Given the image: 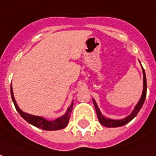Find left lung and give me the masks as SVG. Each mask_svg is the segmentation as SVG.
Returning <instances> with one entry per match:
<instances>
[{
	"instance_id": "obj_1",
	"label": "left lung",
	"mask_w": 156,
	"mask_h": 156,
	"mask_svg": "<svg viewBox=\"0 0 156 156\" xmlns=\"http://www.w3.org/2000/svg\"><path fill=\"white\" fill-rule=\"evenodd\" d=\"M141 65V64H140ZM141 68H142V72H143V91L142 94H141V97L140 98L139 101L137 102V104L136 105V107H134L133 111L131 112V113L127 116L125 118L120 120H113L110 119V118H107L105 117L101 113V112L99 110L98 107V104L95 101V100L93 98V104H94V107H95L96 112H97V115H98V118L99 122L101 123V125L104 126L106 127H119V126H122L127 124L128 122H131V120L133 119L135 116H136L138 112L140 110V108L142 107L143 104H144V101L146 100V90H147V84H146V73H145V70L143 69L142 65H141Z\"/></svg>"
}]
</instances>
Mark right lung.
<instances>
[{"label":"right lung","instance_id":"right-lung-1","mask_svg":"<svg viewBox=\"0 0 156 156\" xmlns=\"http://www.w3.org/2000/svg\"><path fill=\"white\" fill-rule=\"evenodd\" d=\"M10 94H11V98L14 102L15 107L19 112L20 115L22 116L23 118L29 122L31 125L34 126L38 128H40L42 130H45V131H57V130H61L63 128L66 127L68 123H69V118L71 116V112L73 111V101L70 105V107L67 109V112L63 114V116L60 117H58L57 119L53 120V121H49V120L44 118L42 116H34L31 114H28L26 112H24L21 109H20L18 107L16 99L14 98L13 89H12V86H10Z\"/></svg>","mask_w":156,"mask_h":156}]
</instances>
